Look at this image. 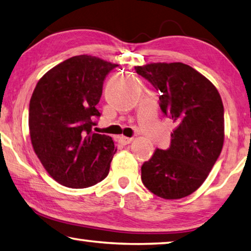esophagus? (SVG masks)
<instances>
[{"mask_svg": "<svg viewBox=\"0 0 251 251\" xmlns=\"http://www.w3.org/2000/svg\"><path fill=\"white\" fill-rule=\"evenodd\" d=\"M132 141H133V138H128V137H120V138H119V142L123 144V146L130 144Z\"/></svg>", "mask_w": 251, "mask_h": 251, "instance_id": "34e87169", "label": "esophagus"}]
</instances>
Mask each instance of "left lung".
<instances>
[{
  "mask_svg": "<svg viewBox=\"0 0 251 251\" xmlns=\"http://www.w3.org/2000/svg\"><path fill=\"white\" fill-rule=\"evenodd\" d=\"M134 68L162 92V111L176 123L171 147L156 149L143 163L142 182L161 199H183L201 187L222 152L225 121L221 95L212 81L183 63Z\"/></svg>",
  "mask_w": 251,
  "mask_h": 251,
  "instance_id": "8db88e82",
  "label": "left lung"
}]
</instances>
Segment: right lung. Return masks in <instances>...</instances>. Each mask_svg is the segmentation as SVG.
Returning a JSON list of instances; mask_svg holds the SVG:
<instances>
[{
	"label": "right lung",
	"mask_w": 251,
	"mask_h": 251,
	"mask_svg": "<svg viewBox=\"0 0 251 251\" xmlns=\"http://www.w3.org/2000/svg\"><path fill=\"white\" fill-rule=\"evenodd\" d=\"M117 64L96 56L66 59L39 79L29 101L35 153L61 185L85 188L105 178L117 151L111 137L92 132L104 78Z\"/></svg>",
	"instance_id": "add662e5"
}]
</instances>
